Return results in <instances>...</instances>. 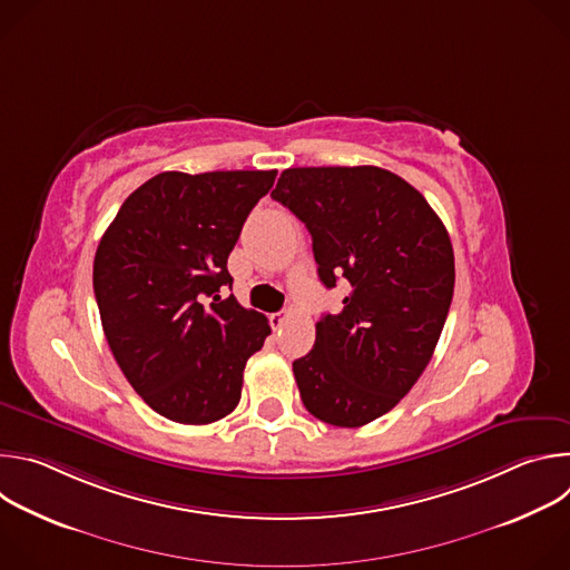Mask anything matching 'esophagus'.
I'll return each mask as SVG.
<instances>
[{"label":"esophagus","instance_id":"34e87169","mask_svg":"<svg viewBox=\"0 0 570 570\" xmlns=\"http://www.w3.org/2000/svg\"><path fill=\"white\" fill-rule=\"evenodd\" d=\"M288 317H291V311H286V308L273 313V315H271V327H273V330H282Z\"/></svg>","mask_w":570,"mask_h":570}]
</instances>
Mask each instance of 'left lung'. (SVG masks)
<instances>
[{
  "label": "left lung",
  "instance_id": "1",
  "mask_svg": "<svg viewBox=\"0 0 570 570\" xmlns=\"http://www.w3.org/2000/svg\"><path fill=\"white\" fill-rule=\"evenodd\" d=\"M313 238L320 282H350L338 315L315 324L313 350L293 363L306 411L358 429L411 392L449 315L455 262L426 198L379 167L286 169L271 194Z\"/></svg>",
  "mask_w": 570,
  "mask_h": 570
}]
</instances>
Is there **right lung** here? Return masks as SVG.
<instances>
[{
  "label": "right lung",
  "mask_w": 570,
  "mask_h": 570,
  "mask_svg": "<svg viewBox=\"0 0 570 570\" xmlns=\"http://www.w3.org/2000/svg\"><path fill=\"white\" fill-rule=\"evenodd\" d=\"M277 171H165L135 189L101 236L95 295L106 341L150 409L212 424L240 399L243 370L268 320L243 308L227 257Z\"/></svg>",
  "instance_id": "obj_1"
}]
</instances>
